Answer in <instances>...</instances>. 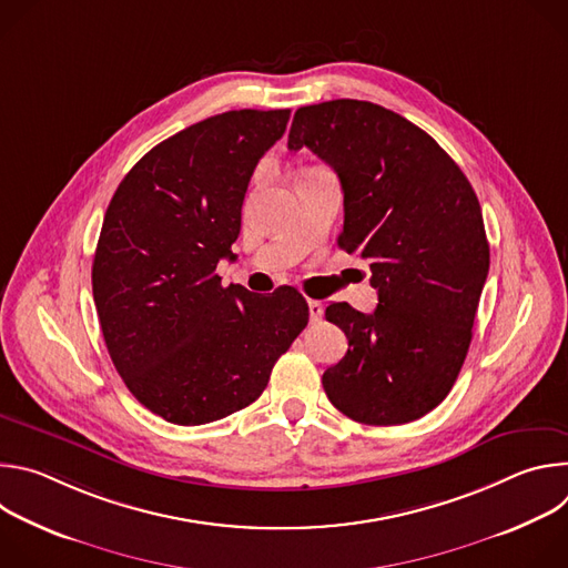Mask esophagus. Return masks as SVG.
<instances>
[{
  "instance_id": "esophagus-1",
  "label": "esophagus",
  "mask_w": 568,
  "mask_h": 568,
  "mask_svg": "<svg viewBox=\"0 0 568 568\" xmlns=\"http://www.w3.org/2000/svg\"><path fill=\"white\" fill-rule=\"evenodd\" d=\"M307 310H310V321H318L323 316V305L314 298L307 301Z\"/></svg>"
}]
</instances>
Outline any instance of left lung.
Returning <instances> with one entry per match:
<instances>
[{"mask_svg":"<svg viewBox=\"0 0 568 568\" xmlns=\"http://www.w3.org/2000/svg\"><path fill=\"white\" fill-rule=\"evenodd\" d=\"M287 148H310L337 173L339 247L368 263L377 290L371 314L348 303L326 307L348 353L323 373V388L357 423L418 420L460 373L488 278L476 193L425 130L368 101L298 108Z\"/></svg>","mask_w":568,"mask_h":568,"instance_id":"8db88e82","label":"left lung"}]
</instances>
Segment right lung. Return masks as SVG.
Returning a JSON list of instances; mask_svg holds the SVG:
<instances>
[{"label": "right lung", "mask_w": 568, "mask_h": 568, "mask_svg": "<svg viewBox=\"0 0 568 568\" xmlns=\"http://www.w3.org/2000/svg\"><path fill=\"white\" fill-rule=\"evenodd\" d=\"M290 110H231L143 154L101 226L92 290L114 368L145 409L204 425L250 407L307 326L294 287H222L242 202Z\"/></svg>", "instance_id": "1"}]
</instances>
